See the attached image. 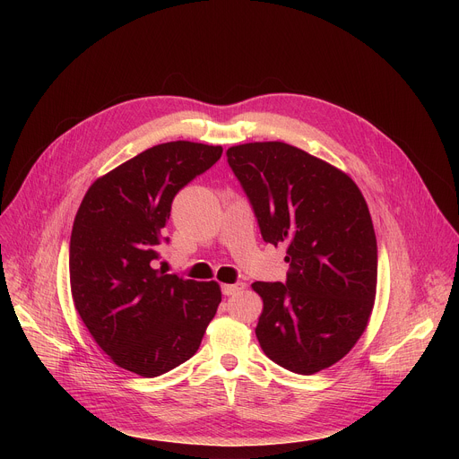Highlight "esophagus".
<instances>
[{"label": "esophagus", "instance_id": "esophagus-1", "mask_svg": "<svg viewBox=\"0 0 459 459\" xmlns=\"http://www.w3.org/2000/svg\"><path fill=\"white\" fill-rule=\"evenodd\" d=\"M245 289V283L243 281H238V283H227V285H221V292L225 296H234L238 292H241Z\"/></svg>", "mask_w": 459, "mask_h": 459}]
</instances>
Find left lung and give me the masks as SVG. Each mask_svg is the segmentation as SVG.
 I'll return each mask as SVG.
<instances>
[{
  "mask_svg": "<svg viewBox=\"0 0 459 459\" xmlns=\"http://www.w3.org/2000/svg\"><path fill=\"white\" fill-rule=\"evenodd\" d=\"M261 238L287 245V281H255L264 299L255 336L280 367L310 376L356 345L374 307L377 243L358 185L336 167L281 142L227 151Z\"/></svg>",
  "mask_w": 459,
  "mask_h": 459,
  "instance_id": "8db88e82",
  "label": "left lung"
}]
</instances>
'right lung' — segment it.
<instances>
[{
    "label": "right lung",
    "instance_id": "obj_1",
    "mask_svg": "<svg viewBox=\"0 0 459 459\" xmlns=\"http://www.w3.org/2000/svg\"><path fill=\"white\" fill-rule=\"evenodd\" d=\"M223 149L161 143L96 179L71 234V290L94 342L143 377L161 376L200 349L221 301L216 281L154 269L174 195Z\"/></svg>",
    "mask_w": 459,
    "mask_h": 459
}]
</instances>
